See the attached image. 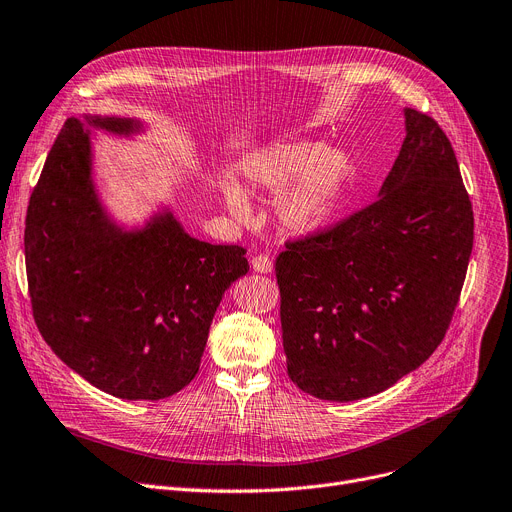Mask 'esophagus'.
Instances as JSON below:
<instances>
[{
  "label": "esophagus",
  "mask_w": 512,
  "mask_h": 512,
  "mask_svg": "<svg viewBox=\"0 0 512 512\" xmlns=\"http://www.w3.org/2000/svg\"><path fill=\"white\" fill-rule=\"evenodd\" d=\"M251 267L259 274H270L274 270V263L267 255H255L251 261Z\"/></svg>",
  "instance_id": "34e87169"
}]
</instances>
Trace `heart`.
<instances>
[{"instance_id": "1", "label": "heart", "mask_w": 512, "mask_h": 512, "mask_svg": "<svg viewBox=\"0 0 512 512\" xmlns=\"http://www.w3.org/2000/svg\"><path fill=\"white\" fill-rule=\"evenodd\" d=\"M351 172V155L319 141L282 143L242 161V176L253 188L280 193L276 220L292 234H311L332 222ZM224 197L236 218H249V203L236 186H226Z\"/></svg>"}]
</instances>
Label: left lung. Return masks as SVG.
Instances as JSON below:
<instances>
[{"mask_svg": "<svg viewBox=\"0 0 512 512\" xmlns=\"http://www.w3.org/2000/svg\"><path fill=\"white\" fill-rule=\"evenodd\" d=\"M378 199L276 259L288 378L332 402L380 394L440 346L473 249V209L436 120L405 107Z\"/></svg>", "mask_w": 512, "mask_h": 512, "instance_id": "obj_1", "label": "left lung"}]
</instances>
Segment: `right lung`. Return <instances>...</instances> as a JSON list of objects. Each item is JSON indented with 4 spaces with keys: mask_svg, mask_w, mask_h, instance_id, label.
I'll return each instance as SVG.
<instances>
[{
    "mask_svg": "<svg viewBox=\"0 0 512 512\" xmlns=\"http://www.w3.org/2000/svg\"><path fill=\"white\" fill-rule=\"evenodd\" d=\"M97 130L132 139L145 122L66 120L26 211L33 315L51 351L95 388L168 398L197 375L224 292L249 272L247 251L191 236L170 205L120 224L97 191Z\"/></svg>",
    "mask_w": 512,
    "mask_h": 512,
    "instance_id": "right-lung-1",
    "label": "right lung"
}]
</instances>
